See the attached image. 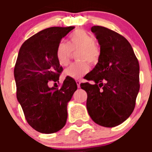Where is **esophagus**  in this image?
Returning <instances> with one entry per match:
<instances>
[{
    "label": "esophagus",
    "instance_id": "34e87169",
    "mask_svg": "<svg viewBox=\"0 0 152 152\" xmlns=\"http://www.w3.org/2000/svg\"><path fill=\"white\" fill-rule=\"evenodd\" d=\"M76 85H77L78 88H79V87H80V84H81V82H80V81L77 80V81H76Z\"/></svg>",
    "mask_w": 152,
    "mask_h": 152
}]
</instances>
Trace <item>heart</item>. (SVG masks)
Listing matches in <instances>:
<instances>
[{"instance_id":"b5f03b06","label":"heart","mask_w":152,"mask_h":152,"mask_svg":"<svg viewBox=\"0 0 152 152\" xmlns=\"http://www.w3.org/2000/svg\"><path fill=\"white\" fill-rule=\"evenodd\" d=\"M76 58L81 62L70 65L65 70V75L74 79H80L90 70L88 64L97 63L101 55L100 49L96 44V39L85 30L75 31L70 34L68 43L60 42L56 48V59L62 66L69 64L73 52H76Z\"/></svg>"}]
</instances>
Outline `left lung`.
I'll use <instances>...</instances> for the list:
<instances>
[{
  "instance_id": "obj_1",
  "label": "left lung",
  "mask_w": 152,
  "mask_h": 152,
  "mask_svg": "<svg viewBox=\"0 0 152 152\" xmlns=\"http://www.w3.org/2000/svg\"><path fill=\"white\" fill-rule=\"evenodd\" d=\"M100 45L99 62L81 84L87 93V109L92 120L114 127L132 113L140 90L139 62L132 45L122 35L99 26L91 28Z\"/></svg>"
}]
</instances>
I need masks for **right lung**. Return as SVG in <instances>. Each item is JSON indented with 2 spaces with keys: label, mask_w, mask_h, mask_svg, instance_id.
<instances>
[{
  "label": "right lung",
  "mask_w": 152,
  "mask_h": 152,
  "mask_svg": "<svg viewBox=\"0 0 152 152\" xmlns=\"http://www.w3.org/2000/svg\"><path fill=\"white\" fill-rule=\"evenodd\" d=\"M74 28L50 27L35 34L21 45L14 70L17 99L26 119L36 131L56 132L64 127L67 105L77 90L74 79L66 77L60 88L49 87L63 70L56 59L62 38Z\"/></svg>",
  "instance_id": "obj_1"
}]
</instances>
